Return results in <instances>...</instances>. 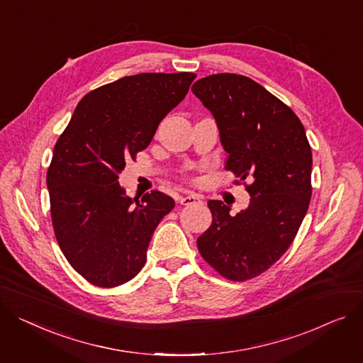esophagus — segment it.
<instances>
[{"label":"esophagus","instance_id":"obj_1","mask_svg":"<svg viewBox=\"0 0 363 363\" xmlns=\"http://www.w3.org/2000/svg\"><path fill=\"white\" fill-rule=\"evenodd\" d=\"M181 204L182 206H194V204H203L201 197L196 196V194H189L181 199Z\"/></svg>","mask_w":363,"mask_h":363}]
</instances>
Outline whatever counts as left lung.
<instances>
[{
	"label": "left lung",
	"instance_id": "8db88e82",
	"mask_svg": "<svg viewBox=\"0 0 363 363\" xmlns=\"http://www.w3.org/2000/svg\"><path fill=\"white\" fill-rule=\"evenodd\" d=\"M191 90L216 119L235 184L253 181L244 183L250 206L235 216L222 201H208L213 220L197 247L222 277L245 281L294 242L312 196L311 146L296 113L250 77L222 72Z\"/></svg>",
	"mask_w": 363,
	"mask_h": 363
}]
</instances>
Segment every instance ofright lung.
<instances>
[{"instance_id": "right-lung-1", "label": "right lung", "mask_w": 363, "mask_h": 363, "mask_svg": "<svg viewBox=\"0 0 363 363\" xmlns=\"http://www.w3.org/2000/svg\"><path fill=\"white\" fill-rule=\"evenodd\" d=\"M196 77L141 72L101 86L79 102L60 135L46 172L52 228L67 261L89 283L116 287L146 264L153 232L175 201L160 191L130 199L118 174L149 146Z\"/></svg>"}]
</instances>
